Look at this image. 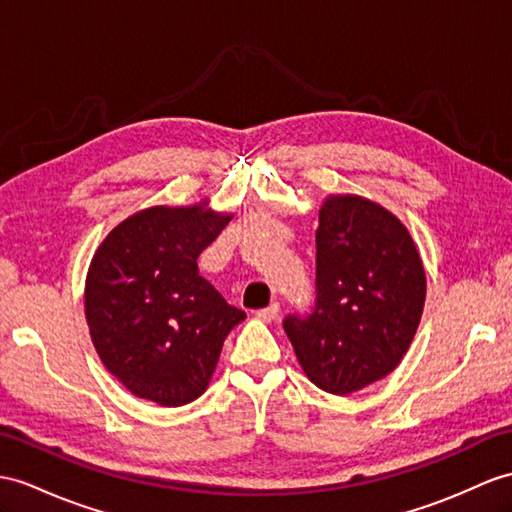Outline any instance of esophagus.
<instances>
[{
    "label": "esophagus",
    "mask_w": 512,
    "mask_h": 512,
    "mask_svg": "<svg viewBox=\"0 0 512 512\" xmlns=\"http://www.w3.org/2000/svg\"><path fill=\"white\" fill-rule=\"evenodd\" d=\"M278 315H280V304L278 302H271L267 308L256 310V317L263 319V321H273Z\"/></svg>",
    "instance_id": "obj_1"
}]
</instances>
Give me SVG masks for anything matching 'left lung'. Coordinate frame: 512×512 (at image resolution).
I'll return each instance as SVG.
<instances>
[{
    "label": "left lung",
    "instance_id": "1",
    "mask_svg": "<svg viewBox=\"0 0 512 512\" xmlns=\"http://www.w3.org/2000/svg\"><path fill=\"white\" fill-rule=\"evenodd\" d=\"M315 241L313 313L289 315L284 332L310 382L350 395L402 363L426 302V271L404 223L358 195L323 202Z\"/></svg>",
    "mask_w": 512,
    "mask_h": 512
}]
</instances>
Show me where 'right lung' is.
I'll list each match as a JSON object with an SVG mask.
<instances>
[{"instance_id":"add662e5","label":"right lung","mask_w":512,"mask_h":512,"mask_svg":"<svg viewBox=\"0 0 512 512\" xmlns=\"http://www.w3.org/2000/svg\"><path fill=\"white\" fill-rule=\"evenodd\" d=\"M230 219L206 202L154 206L121 221L97 247L86 323L106 369L136 397L160 406L197 400L223 341L245 319L197 269Z\"/></svg>"}]
</instances>
